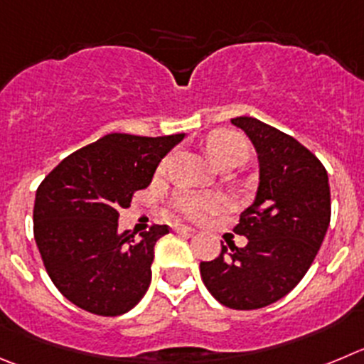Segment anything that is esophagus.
Segmentation results:
<instances>
[{"label":"esophagus","instance_id":"esophagus-1","mask_svg":"<svg viewBox=\"0 0 364 364\" xmlns=\"http://www.w3.org/2000/svg\"><path fill=\"white\" fill-rule=\"evenodd\" d=\"M174 232L179 233H193V230L190 226H185V224H174Z\"/></svg>","mask_w":364,"mask_h":364}]
</instances>
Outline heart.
Returning a JSON list of instances; mask_svg holds the SVG:
<instances>
[{"label":"heart","mask_w":364,"mask_h":364,"mask_svg":"<svg viewBox=\"0 0 364 364\" xmlns=\"http://www.w3.org/2000/svg\"><path fill=\"white\" fill-rule=\"evenodd\" d=\"M205 151L210 161L215 166L240 165L250 154V145L239 132L228 129H217L210 132L205 141ZM165 168V161L159 165V171ZM224 208V199L217 193L208 192H183L176 196L174 210L190 220H205L206 217L220 212Z\"/></svg>","instance_id":"heart-1"}]
</instances>
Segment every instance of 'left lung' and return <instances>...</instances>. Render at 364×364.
Masks as SVG:
<instances>
[{
	"label": "left lung",
	"instance_id": "1",
	"mask_svg": "<svg viewBox=\"0 0 364 364\" xmlns=\"http://www.w3.org/2000/svg\"><path fill=\"white\" fill-rule=\"evenodd\" d=\"M232 124L259 152L257 198L233 228L247 244L223 246L199 267L217 301L253 311L291 293L314 262L331 223V186L323 163L293 136L251 117Z\"/></svg>",
	"mask_w": 364,
	"mask_h": 364
}]
</instances>
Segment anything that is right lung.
<instances>
[{
	"instance_id": "obj_1",
	"label": "right lung",
	"mask_w": 364,
	"mask_h": 364,
	"mask_svg": "<svg viewBox=\"0 0 364 364\" xmlns=\"http://www.w3.org/2000/svg\"><path fill=\"white\" fill-rule=\"evenodd\" d=\"M185 134L113 132L64 158L39 185L33 237L46 273L77 307L120 316L147 293L154 244L168 233L152 224L134 239L118 230L120 208L151 185L163 156Z\"/></svg>"
}]
</instances>
